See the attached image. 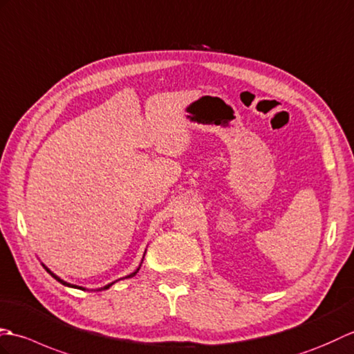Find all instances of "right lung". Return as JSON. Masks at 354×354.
Returning <instances> with one entry per match:
<instances>
[{"mask_svg": "<svg viewBox=\"0 0 354 354\" xmlns=\"http://www.w3.org/2000/svg\"><path fill=\"white\" fill-rule=\"evenodd\" d=\"M145 251H147V250H145ZM144 256H145V254H144ZM142 261H144V257H142ZM140 263H142V262H140ZM44 268H45L46 271H48V272L51 274V276H53L54 279H56L57 281H60V283H62V285H65V286H68V288H75V289H84V288H82V286H77V285H71V283H68V281H65V280H62L60 277H57V276H56V274H54V272H51V271H50L48 268H46V266H45V265H44ZM139 268H140V265L138 266V268H136V271H133L131 274H129V276H125V279H130V277H133V276H136V272L139 271ZM116 281H118V280H116ZM113 283H115V281H112V283H109V285H106V286H103V288H98L97 290H104V289H109V288H111V286H112Z\"/></svg>", "mask_w": 354, "mask_h": 354, "instance_id": "obj_1", "label": "right lung"}]
</instances>
